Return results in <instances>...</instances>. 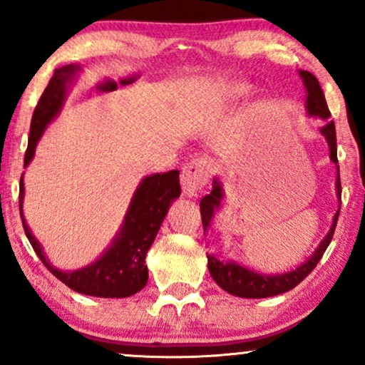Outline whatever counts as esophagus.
Returning <instances> with one entry per match:
<instances>
[{"label":"esophagus","instance_id":"esophagus-1","mask_svg":"<svg viewBox=\"0 0 365 365\" xmlns=\"http://www.w3.org/2000/svg\"><path fill=\"white\" fill-rule=\"evenodd\" d=\"M209 175H211V163L207 159H194V161L187 163L180 175L183 194L187 197H197L207 183Z\"/></svg>","mask_w":365,"mask_h":365}]
</instances>
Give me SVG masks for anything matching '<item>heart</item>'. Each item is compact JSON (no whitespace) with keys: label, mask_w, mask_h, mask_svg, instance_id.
Instances as JSON below:
<instances>
[{"label":"heart","mask_w":365,"mask_h":365,"mask_svg":"<svg viewBox=\"0 0 365 365\" xmlns=\"http://www.w3.org/2000/svg\"><path fill=\"white\" fill-rule=\"evenodd\" d=\"M250 92V86L245 82H225L216 86L215 89V99L220 104L230 106V104H235L244 99Z\"/></svg>","instance_id":"b5f03b06"}]
</instances>
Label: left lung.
<instances>
[{
  "label": "left lung",
  "instance_id": "left-lung-1",
  "mask_svg": "<svg viewBox=\"0 0 365 365\" xmlns=\"http://www.w3.org/2000/svg\"><path fill=\"white\" fill-rule=\"evenodd\" d=\"M300 78H302L304 87H305V111L309 116L314 118L326 120V123L321 127V135L324 137L328 142L329 148V159L336 166L338 175H336V197L341 204V183H340V168H338V158H336V130H334V121L329 120L331 113L328 110V104H326L324 92H322L319 82L314 77L311 72H305V70H299ZM225 192H223V183L220 178L212 180V190L211 194L204 197L200 200V216H202V226L204 233H207V230L211 228L212 217L215 212L221 209V200H223ZM338 216H340V209L334 212L333 223L329 226L328 235L321 240V244L317 245V249L311 254V257L307 261H304L300 266H297L295 269L284 271V273L278 274H264L259 271L250 269V267L242 266L240 262L233 261H221L216 255L207 254V267L209 273H211L212 279L223 288L225 292L232 293L235 297H242V299H266V297H274L279 293H284L292 288H295L302 279L307 276L314 267L317 266V262L321 261L322 254L328 249L331 238H333L334 226H336Z\"/></svg>",
  "mask_w": 365,
  "mask_h": 365
}]
</instances>
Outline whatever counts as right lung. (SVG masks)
<instances>
[{
  "mask_svg": "<svg viewBox=\"0 0 365 365\" xmlns=\"http://www.w3.org/2000/svg\"><path fill=\"white\" fill-rule=\"evenodd\" d=\"M81 72L82 66L77 63L54 70V75L32 115L31 135H29V145L25 150V168L34 158L36 145L43 137L46 127L61 111L70 87L73 86ZM178 175L180 171L173 170L168 173H156L142 178V182L133 192L132 200H130L123 223L111 244L94 262L73 271H63L60 267L53 266L51 261L46 257L43 245L32 235L22 209L25 195L22 175L19 202L25 235L44 266L73 292L91 297H101V299H125V297L135 295L145 287L149 278L148 266H145L148 250L161 228L163 220L168 215L171 202L180 197Z\"/></svg>",
  "mask_w": 365,
  "mask_h": 365,
  "instance_id": "add662e5",
  "label": "right lung"
}]
</instances>
